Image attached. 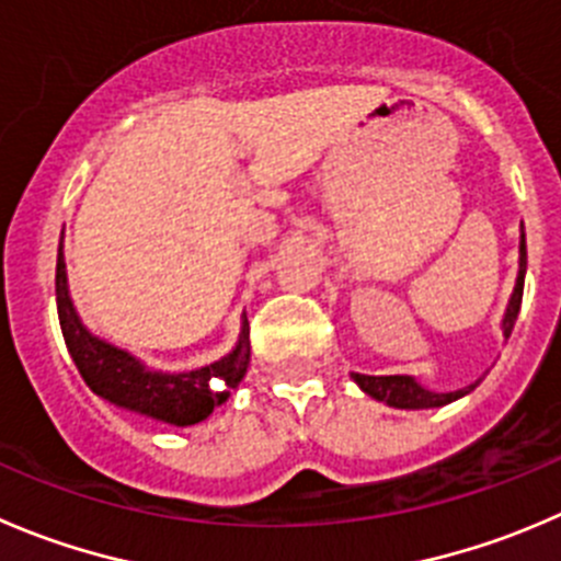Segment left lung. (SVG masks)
<instances>
[{
    "mask_svg": "<svg viewBox=\"0 0 561 561\" xmlns=\"http://www.w3.org/2000/svg\"><path fill=\"white\" fill-rule=\"evenodd\" d=\"M524 279H526V232L520 230V268H518V282H515L513 298H510L507 314H504V336L513 334V325L518 320L520 312V298H524ZM353 380L367 391L375 400L386 402V405L394 408H438L447 405V402L458 400V397L469 394L477 383L466 386V389L447 391V394H438V391H427L411 378V375H358L353 373Z\"/></svg>",
    "mask_w": 561,
    "mask_h": 561,
    "instance_id": "8db88e82",
    "label": "left lung"
}]
</instances>
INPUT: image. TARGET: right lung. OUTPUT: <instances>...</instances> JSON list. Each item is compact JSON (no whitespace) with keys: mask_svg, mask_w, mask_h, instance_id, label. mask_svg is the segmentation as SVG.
Segmentation results:
<instances>
[{"mask_svg":"<svg viewBox=\"0 0 561 561\" xmlns=\"http://www.w3.org/2000/svg\"><path fill=\"white\" fill-rule=\"evenodd\" d=\"M57 314L62 325L65 345L95 394L103 400L123 405L128 411H139L145 416L161 419L170 425L186 427L197 425L214 413L221 402H227L230 391L241 383L249 367V323H243L241 340L236 351L210 367L194 373H150L125 351L106 345L92 336L76 318V309L68 296V276H65L62 241L57 254Z\"/></svg>","mask_w":561,"mask_h":561,"instance_id":"add662e5","label":"right lung"}]
</instances>
